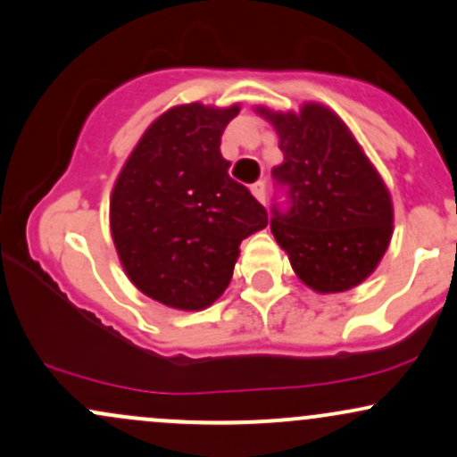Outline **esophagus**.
<instances>
[{
	"label": "esophagus",
	"mask_w": 457,
	"mask_h": 457,
	"mask_svg": "<svg viewBox=\"0 0 457 457\" xmlns=\"http://www.w3.org/2000/svg\"><path fill=\"white\" fill-rule=\"evenodd\" d=\"M250 192H252V195H254L256 201H259V203H262V205H265V201H267L265 181H256V184H252V186H250Z\"/></svg>",
	"instance_id": "obj_1"
}]
</instances>
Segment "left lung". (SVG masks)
<instances>
[{
  "label": "left lung",
  "instance_id": "left-lung-1",
  "mask_svg": "<svg viewBox=\"0 0 457 457\" xmlns=\"http://www.w3.org/2000/svg\"><path fill=\"white\" fill-rule=\"evenodd\" d=\"M276 128L284 154L273 166L291 207L273 209L271 233L293 271L316 293H345L378 267L394 235V203L383 177L329 106L254 109Z\"/></svg>",
  "mask_w": 457,
  "mask_h": 457
}]
</instances>
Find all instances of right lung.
Listing matches in <instances>:
<instances>
[{
    "mask_svg": "<svg viewBox=\"0 0 457 457\" xmlns=\"http://www.w3.org/2000/svg\"><path fill=\"white\" fill-rule=\"evenodd\" d=\"M237 112L239 104L201 102L162 112L112 186L111 235L123 271L169 308H209L227 291L241 241L270 222L220 154Z\"/></svg>",
    "mask_w": 457,
    "mask_h": 457,
    "instance_id": "1",
    "label": "right lung"
}]
</instances>
